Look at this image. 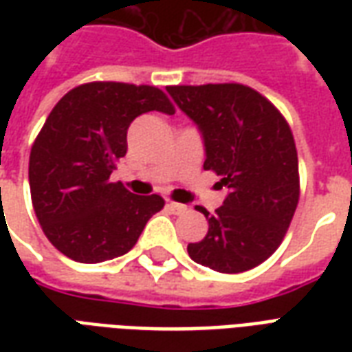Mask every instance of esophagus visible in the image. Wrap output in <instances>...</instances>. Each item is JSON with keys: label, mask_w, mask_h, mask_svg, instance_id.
<instances>
[{"label": "esophagus", "mask_w": 352, "mask_h": 352, "mask_svg": "<svg viewBox=\"0 0 352 352\" xmlns=\"http://www.w3.org/2000/svg\"><path fill=\"white\" fill-rule=\"evenodd\" d=\"M168 207L173 211L175 214H183L186 213V206H183V204H177V201H168Z\"/></svg>", "instance_id": "34e87169"}]
</instances>
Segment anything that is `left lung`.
Here are the masks:
<instances>
[{
  "label": "left lung",
  "instance_id": "obj_1",
  "mask_svg": "<svg viewBox=\"0 0 352 352\" xmlns=\"http://www.w3.org/2000/svg\"><path fill=\"white\" fill-rule=\"evenodd\" d=\"M198 124L204 169L221 175L228 196L211 214L207 236L188 243L194 262L221 273L260 265L279 249L300 199L298 153L290 126L272 101L239 82L168 87Z\"/></svg>",
  "mask_w": 352,
  "mask_h": 352
}]
</instances>
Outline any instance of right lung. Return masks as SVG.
Wrapping results in <instances>:
<instances>
[{"label": "right lung", "mask_w": 352, "mask_h": 352, "mask_svg": "<svg viewBox=\"0 0 352 352\" xmlns=\"http://www.w3.org/2000/svg\"><path fill=\"white\" fill-rule=\"evenodd\" d=\"M148 111L173 115L175 107L160 88L96 80L65 94L37 133L32 204L45 236L67 258L98 264L122 256L166 204L109 179L128 151L130 124Z\"/></svg>", "instance_id": "add662e5"}]
</instances>
